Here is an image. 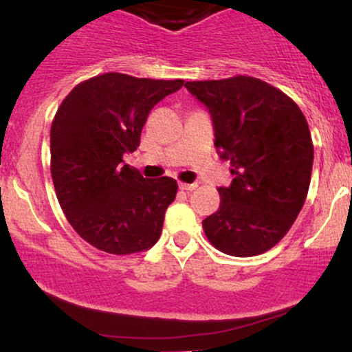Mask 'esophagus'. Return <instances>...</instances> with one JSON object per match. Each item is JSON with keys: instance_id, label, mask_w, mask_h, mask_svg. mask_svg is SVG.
Listing matches in <instances>:
<instances>
[{"instance_id": "1", "label": "esophagus", "mask_w": 352, "mask_h": 352, "mask_svg": "<svg viewBox=\"0 0 352 352\" xmlns=\"http://www.w3.org/2000/svg\"><path fill=\"white\" fill-rule=\"evenodd\" d=\"M179 187L182 188V190H194V188H197V184H184V182H180Z\"/></svg>"}]
</instances>
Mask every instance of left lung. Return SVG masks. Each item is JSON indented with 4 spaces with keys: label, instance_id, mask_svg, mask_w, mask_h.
I'll use <instances>...</instances> for the list:
<instances>
[{
    "label": "left lung",
    "instance_id": "8db88e82",
    "mask_svg": "<svg viewBox=\"0 0 352 352\" xmlns=\"http://www.w3.org/2000/svg\"><path fill=\"white\" fill-rule=\"evenodd\" d=\"M187 91L209 109L217 153L232 182L202 221L210 244L231 256L272 250L297 219L310 186L314 145L305 116L280 89L236 76L194 80Z\"/></svg>",
    "mask_w": 352,
    "mask_h": 352
}]
</instances>
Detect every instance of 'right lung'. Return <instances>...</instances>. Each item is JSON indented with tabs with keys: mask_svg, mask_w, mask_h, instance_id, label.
Listing matches in <instances>:
<instances>
[{
	"mask_svg": "<svg viewBox=\"0 0 352 352\" xmlns=\"http://www.w3.org/2000/svg\"><path fill=\"white\" fill-rule=\"evenodd\" d=\"M182 79L108 72L77 84L50 128V172L58 204L77 234L111 254L150 250L177 194L170 177L148 180L123 155L140 146L146 118Z\"/></svg>",
	"mask_w": 352,
	"mask_h": 352,
	"instance_id": "1",
	"label": "right lung"
}]
</instances>
